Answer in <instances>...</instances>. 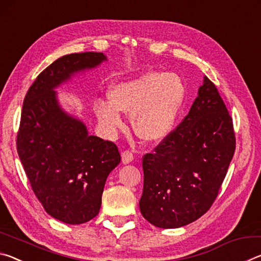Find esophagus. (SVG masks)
Here are the masks:
<instances>
[{
	"mask_svg": "<svg viewBox=\"0 0 261 261\" xmlns=\"http://www.w3.org/2000/svg\"><path fill=\"white\" fill-rule=\"evenodd\" d=\"M134 161V154L129 151H124L122 153V162L124 165H127V163H131Z\"/></svg>",
	"mask_w": 261,
	"mask_h": 261,
	"instance_id": "obj_1",
	"label": "esophagus"
}]
</instances>
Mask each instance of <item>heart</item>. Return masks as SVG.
<instances>
[{"mask_svg": "<svg viewBox=\"0 0 261 261\" xmlns=\"http://www.w3.org/2000/svg\"><path fill=\"white\" fill-rule=\"evenodd\" d=\"M185 96L187 88L178 74L148 71L115 83L108 91L109 101L96 100L93 109L106 135L114 136L123 126L121 111L131 114L132 129L139 138L156 143L173 131Z\"/></svg>", "mask_w": 261, "mask_h": 261, "instance_id": "1", "label": "heart"}]
</instances>
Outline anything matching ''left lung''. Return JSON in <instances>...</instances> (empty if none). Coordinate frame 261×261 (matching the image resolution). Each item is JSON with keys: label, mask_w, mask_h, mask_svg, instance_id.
<instances>
[{"label": "left lung", "mask_w": 261, "mask_h": 261, "mask_svg": "<svg viewBox=\"0 0 261 261\" xmlns=\"http://www.w3.org/2000/svg\"><path fill=\"white\" fill-rule=\"evenodd\" d=\"M235 147L232 118L205 76L183 122L143 158L144 218L163 229L199 219L218 196Z\"/></svg>", "instance_id": "8db88e82"}]
</instances>
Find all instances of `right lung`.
Masks as SVG:
<instances>
[{"instance_id":"1","label":"right lung","mask_w":261,"mask_h":261,"mask_svg":"<svg viewBox=\"0 0 261 261\" xmlns=\"http://www.w3.org/2000/svg\"><path fill=\"white\" fill-rule=\"evenodd\" d=\"M107 61L102 53L60 57L39 74L25 96L17 152L35 196L53 218L81 224L99 214L106 179L121 162L112 141L88 135L62 108L56 88Z\"/></svg>"}]
</instances>
